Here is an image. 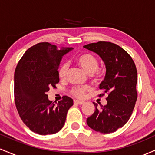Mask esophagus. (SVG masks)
Here are the masks:
<instances>
[{"label":"esophagus","mask_w":155,"mask_h":155,"mask_svg":"<svg viewBox=\"0 0 155 155\" xmlns=\"http://www.w3.org/2000/svg\"><path fill=\"white\" fill-rule=\"evenodd\" d=\"M74 104H78V105H82V104H84V101H78V100H75V101H74Z\"/></svg>","instance_id":"obj_1"}]
</instances>
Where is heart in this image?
Segmentation results:
<instances>
[{"label": "heart", "mask_w": 155, "mask_h": 155, "mask_svg": "<svg viewBox=\"0 0 155 155\" xmlns=\"http://www.w3.org/2000/svg\"><path fill=\"white\" fill-rule=\"evenodd\" d=\"M76 62L81 68L89 75H92L97 71L98 68V62L95 56L88 53L79 54L76 58ZM68 71V65L63 63L58 71V76L60 79H65ZM89 90L88 87H74L71 90L73 95L79 98H82L85 92Z\"/></svg>", "instance_id": "obj_1"}]
</instances>
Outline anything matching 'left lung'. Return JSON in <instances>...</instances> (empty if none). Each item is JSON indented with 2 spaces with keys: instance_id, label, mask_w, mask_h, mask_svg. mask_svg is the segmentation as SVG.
Wrapping results in <instances>:
<instances>
[{
  "instance_id": "1",
  "label": "left lung",
  "mask_w": 155,
  "mask_h": 155,
  "mask_svg": "<svg viewBox=\"0 0 155 155\" xmlns=\"http://www.w3.org/2000/svg\"><path fill=\"white\" fill-rule=\"evenodd\" d=\"M83 47L96 53L104 61L106 71L100 89L108 95L105 106L101 104L98 107L93 102L95 111L88 117L87 123L97 132L114 133L127 123L136 104V65L127 51L111 42L99 41Z\"/></svg>"
}]
</instances>
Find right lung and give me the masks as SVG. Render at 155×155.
Returning a JSON list of instances; mask_svg holds the SVG:
<instances>
[{
    "mask_svg": "<svg viewBox=\"0 0 155 155\" xmlns=\"http://www.w3.org/2000/svg\"><path fill=\"white\" fill-rule=\"evenodd\" d=\"M72 47L47 42L38 43L25 51L15 72V100L22 122L31 131L46 136L63 128L73 99L63 96L58 103L48 98L51 87L59 82L58 71L63 55Z\"/></svg>",
    "mask_w": 155,
    "mask_h": 155,
    "instance_id": "right-lung-1",
    "label": "right lung"
}]
</instances>
